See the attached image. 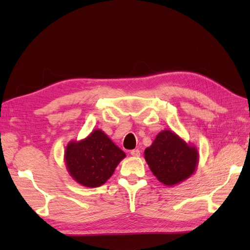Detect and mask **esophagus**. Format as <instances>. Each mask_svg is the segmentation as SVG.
I'll list each match as a JSON object with an SVG mask.
<instances>
[{"label":"esophagus","instance_id":"esophagus-1","mask_svg":"<svg viewBox=\"0 0 250 250\" xmlns=\"http://www.w3.org/2000/svg\"><path fill=\"white\" fill-rule=\"evenodd\" d=\"M130 154L134 157H138V156H140V151H139V149H133L130 151Z\"/></svg>","mask_w":250,"mask_h":250}]
</instances>
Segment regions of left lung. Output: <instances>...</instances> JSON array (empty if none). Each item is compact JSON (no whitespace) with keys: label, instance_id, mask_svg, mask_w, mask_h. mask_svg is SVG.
I'll return each instance as SVG.
<instances>
[{"label":"left lung","instance_id":"left-lung-1","mask_svg":"<svg viewBox=\"0 0 250 250\" xmlns=\"http://www.w3.org/2000/svg\"><path fill=\"white\" fill-rule=\"evenodd\" d=\"M145 160L157 180L166 186L177 185L192 175L199 153L172 131L165 130L144 151Z\"/></svg>","mask_w":250,"mask_h":250}]
</instances>
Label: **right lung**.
I'll return each instance as SVG.
<instances>
[{"label":"right lung","mask_w":250,"mask_h":250,"mask_svg":"<svg viewBox=\"0 0 250 250\" xmlns=\"http://www.w3.org/2000/svg\"><path fill=\"white\" fill-rule=\"evenodd\" d=\"M125 152L103 132L95 130L79 142H70L65 149L69 174L79 184L97 188L111 178Z\"/></svg>","instance_id":"add662e5"}]
</instances>
